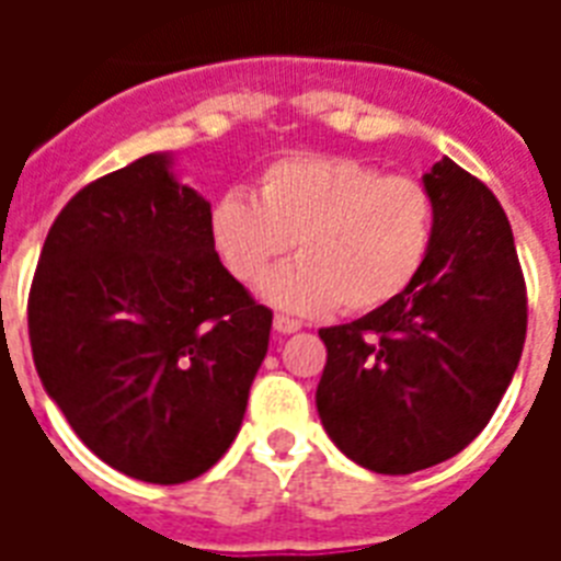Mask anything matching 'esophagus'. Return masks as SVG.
<instances>
[{
	"label": "esophagus",
	"instance_id": "esophagus-1",
	"mask_svg": "<svg viewBox=\"0 0 561 561\" xmlns=\"http://www.w3.org/2000/svg\"><path fill=\"white\" fill-rule=\"evenodd\" d=\"M299 320H294V317H285V314H276L273 317V329H276V332L279 334H294V332H299Z\"/></svg>",
	"mask_w": 561,
	"mask_h": 561
}]
</instances>
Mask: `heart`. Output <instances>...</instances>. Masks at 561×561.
I'll use <instances>...</instances> for the list:
<instances>
[{
	"instance_id": "b5f03b06",
	"label": "heart",
	"mask_w": 561,
	"mask_h": 561,
	"mask_svg": "<svg viewBox=\"0 0 561 561\" xmlns=\"http://www.w3.org/2000/svg\"><path fill=\"white\" fill-rule=\"evenodd\" d=\"M215 253L238 282L262 279V294L290 311L341 306L364 314L408 290L434 238V203L408 174H381L350 157H288L267 165L259 201L232 188L211 206Z\"/></svg>"
}]
</instances>
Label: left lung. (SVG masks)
Masks as SVG:
<instances>
[{
  "instance_id": "8db88e82",
  "label": "left lung",
  "mask_w": 561,
  "mask_h": 561,
  "mask_svg": "<svg viewBox=\"0 0 561 561\" xmlns=\"http://www.w3.org/2000/svg\"><path fill=\"white\" fill-rule=\"evenodd\" d=\"M431 250L408 290L352 323L320 329L325 434L378 474L460 454L489 425L522 360L527 288L506 211L448 157L425 178Z\"/></svg>"
}]
</instances>
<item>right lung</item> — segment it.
I'll use <instances>...</instances> for the list:
<instances>
[{"mask_svg":"<svg viewBox=\"0 0 561 561\" xmlns=\"http://www.w3.org/2000/svg\"><path fill=\"white\" fill-rule=\"evenodd\" d=\"M211 206L148 153L83 186L28 294L34 367L95 457L186 483L227 454L271 343V308L220 264Z\"/></svg>","mask_w":561,"mask_h":561,"instance_id":"obj_1","label":"right lung"}]
</instances>
